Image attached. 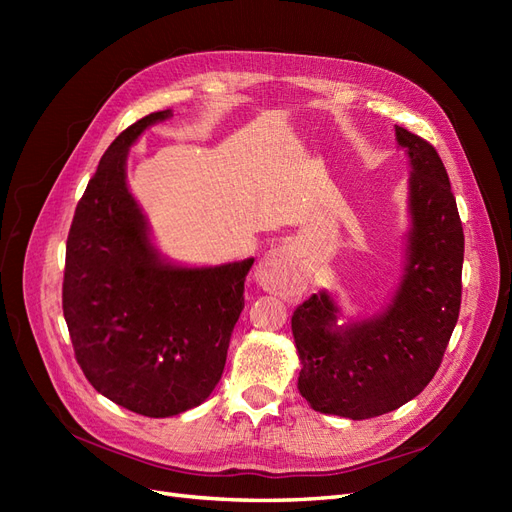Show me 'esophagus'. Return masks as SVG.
I'll return each mask as SVG.
<instances>
[{
  "label": "esophagus",
  "instance_id": "esophagus-1",
  "mask_svg": "<svg viewBox=\"0 0 512 512\" xmlns=\"http://www.w3.org/2000/svg\"><path fill=\"white\" fill-rule=\"evenodd\" d=\"M288 269L290 267H288V258L284 250H271L258 262V267L254 271V280L265 290H275L277 282H280L284 275H288Z\"/></svg>",
  "mask_w": 512,
  "mask_h": 512
}]
</instances>
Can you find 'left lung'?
Here are the masks:
<instances>
[{
  "label": "left lung",
  "instance_id": "left-lung-1",
  "mask_svg": "<svg viewBox=\"0 0 512 512\" xmlns=\"http://www.w3.org/2000/svg\"><path fill=\"white\" fill-rule=\"evenodd\" d=\"M410 164L404 275L380 314L342 322L329 290L292 314L299 393L322 414L363 421L408 404L436 374L459 318L463 228L446 168L421 136L395 126Z\"/></svg>",
  "mask_w": 512,
  "mask_h": 512
}]
</instances>
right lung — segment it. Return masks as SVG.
Instances as JSON below:
<instances>
[{
	"label": "right lung",
	"mask_w": 512,
	"mask_h": 512,
	"mask_svg": "<svg viewBox=\"0 0 512 512\" xmlns=\"http://www.w3.org/2000/svg\"><path fill=\"white\" fill-rule=\"evenodd\" d=\"M166 108L104 151L66 243L64 318L91 386L151 418L203 404L220 382L254 258L218 267L170 262L128 188V151Z\"/></svg>",
	"instance_id": "right-lung-1"
}]
</instances>
